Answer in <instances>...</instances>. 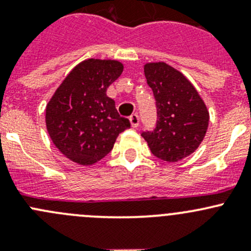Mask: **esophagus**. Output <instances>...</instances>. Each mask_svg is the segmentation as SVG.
<instances>
[{
  "label": "esophagus",
  "mask_w": 251,
  "mask_h": 251,
  "mask_svg": "<svg viewBox=\"0 0 251 251\" xmlns=\"http://www.w3.org/2000/svg\"><path fill=\"white\" fill-rule=\"evenodd\" d=\"M130 123L131 125H132V127H138V125H140V116H138L137 114H132V115L130 116Z\"/></svg>",
  "instance_id": "1"
}]
</instances>
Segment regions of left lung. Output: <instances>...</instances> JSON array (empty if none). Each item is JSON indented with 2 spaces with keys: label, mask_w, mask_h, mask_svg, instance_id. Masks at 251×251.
<instances>
[{
  "label": "left lung",
  "mask_w": 251,
  "mask_h": 251,
  "mask_svg": "<svg viewBox=\"0 0 251 251\" xmlns=\"http://www.w3.org/2000/svg\"><path fill=\"white\" fill-rule=\"evenodd\" d=\"M144 75L155 100L156 124L141 136L156 158L181 160L203 141L209 125L206 107L193 85L166 63L146 64Z\"/></svg>",
  "instance_id": "1"
}]
</instances>
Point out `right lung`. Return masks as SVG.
I'll list each match as a JSON object with an SVG mask.
<instances>
[{"label":"right lung","mask_w":251,"mask_h":251,"mask_svg":"<svg viewBox=\"0 0 251 251\" xmlns=\"http://www.w3.org/2000/svg\"><path fill=\"white\" fill-rule=\"evenodd\" d=\"M123 69L116 60H85L70 72L48 103L47 131L70 160L95 164L110 153L119 133L131 126L105 93Z\"/></svg>","instance_id":"obj_1"}]
</instances>
